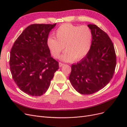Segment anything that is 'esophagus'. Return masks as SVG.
<instances>
[{
  "mask_svg": "<svg viewBox=\"0 0 127 127\" xmlns=\"http://www.w3.org/2000/svg\"><path fill=\"white\" fill-rule=\"evenodd\" d=\"M64 64H63V63H59V67H63Z\"/></svg>",
  "mask_w": 127,
  "mask_h": 127,
  "instance_id": "1",
  "label": "esophagus"
}]
</instances>
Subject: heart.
<instances>
[{
	"instance_id": "1",
	"label": "heart",
	"mask_w": 127,
	"mask_h": 127,
	"mask_svg": "<svg viewBox=\"0 0 127 127\" xmlns=\"http://www.w3.org/2000/svg\"><path fill=\"white\" fill-rule=\"evenodd\" d=\"M55 35L56 38L49 37L47 41L48 47L55 58H59L64 47L66 51L61 58L65 61L81 60L90 50L93 34L87 25L64 24L57 29Z\"/></svg>"
}]
</instances>
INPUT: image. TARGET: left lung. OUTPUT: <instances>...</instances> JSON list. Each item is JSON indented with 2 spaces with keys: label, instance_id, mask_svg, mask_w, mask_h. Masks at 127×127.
<instances>
[{
  "label": "left lung",
  "instance_id": "left-lung-1",
  "mask_svg": "<svg viewBox=\"0 0 127 127\" xmlns=\"http://www.w3.org/2000/svg\"><path fill=\"white\" fill-rule=\"evenodd\" d=\"M93 38L87 56L71 65L69 80L78 93L93 94L102 90L112 78L117 64L112 41L107 33L94 24H89Z\"/></svg>",
  "mask_w": 127,
  "mask_h": 127
}]
</instances>
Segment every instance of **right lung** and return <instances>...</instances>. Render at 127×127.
I'll return each mask as SVG.
<instances>
[{
    "mask_svg": "<svg viewBox=\"0 0 127 127\" xmlns=\"http://www.w3.org/2000/svg\"><path fill=\"white\" fill-rule=\"evenodd\" d=\"M56 25L28 26L11 49L9 66L12 77L18 88L31 96H39L45 93L59 68L47 44L49 33Z\"/></svg>",
    "mask_w": 127,
    "mask_h": 127,
    "instance_id": "right-lung-1",
    "label": "right lung"
}]
</instances>
